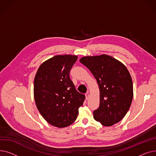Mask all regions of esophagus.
<instances>
[{
  "instance_id": "esophagus-1",
  "label": "esophagus",
  "mask_w": 156,
  "mask_h": 156,
  "mask_svg": "<svg viewBox=\"0 0 156 156\" xmlns=\"http://www.w3.org/2000/svg\"><path fill=\"white\" fill-rule=\"evenodd\" d=\"M85 97H86V99L88 100V97H89V92H88L85 94Z\"/></svg>"
}]
</instances>
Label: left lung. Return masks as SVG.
I'll use <instances>...</instances> for the list:
<instances>
[{
  "label": "left lung",
  "mask_w": 156,
  "mask_h": 156,
  "mask_svg": "<svg viewBox=\"0 0 156 156\" xmlns=\"http://www.w3.org/2000/svg\"><path fill=\"white\" fill-rule=\"evenodd\" d=\"M80 62L91 71L100 90L99 107L94 118L105 126H111L125 117L132 104L133 89L125 66L114 57L102 54L81 57Z\"/></svg>",
  "instance_id": "left-lung-1"
}]
</instances>
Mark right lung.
<instances>
[{
    "label": "right lung",
    "mask_w": 156,
    "mask_h": 156,
    "mask_svg": "<svg viewBox=\"0 0 156 156\" xmlns=\"http://www.w3.org/2000/svg\"><path fill=\"white\" fill-rule=\"evenodd\" d=\"M78 59L73 55H57L41 64L34 79V99L41 115L49 124L67 127L76 119L85 96L79 93L69 78Z\"/></svg>",
    "instance_id": "1"
}]
</instances>
